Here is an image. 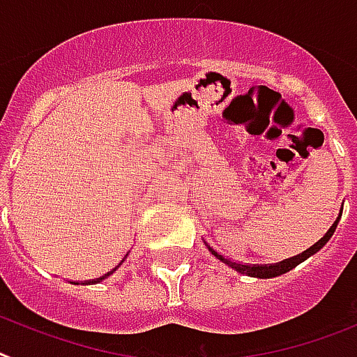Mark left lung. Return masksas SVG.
I'll return each instance as SVG.
<instances>
[{
	"mask_svg": "<svg viewBox=\"0 0 357 357\" xmlns=\"http://www.w3.org/2000/svg\"><path fill=\"white\" fill-rule=\"evenodd\" d=\"M335 228H337V220H335L334 225H332V228L328 229V231H326V235H325V237L321 238V241H317V243L314 244V246H312V248H308V250H306V252H303L301 255H296V257H290V259H287V261H282V263H278V264H270V266H268V264H253V266H250V264H238V263H231V261H229V259L222 257V255H220V253H217V252H215L213 248H210V246H208V248H210V252L213 253L215 257H217V259H220V261H222V263H226V264H228V266L235 268V270H237V272H241V273H246V275H250V278L270 279V278H278V275H281V273H287V272H290L291 268H296L297 264H299V263H303V261H305V259H308V257H310V255H314V253H316V252H319V250L323 248V246H325L326 243H328V238H331L332 235H334Z\"/></svg>",
	"mask_w": 357,
	"mask_h": 357,
	"instance_id": "left-lung-1",
	"label": "left lung"
}]
</instances>
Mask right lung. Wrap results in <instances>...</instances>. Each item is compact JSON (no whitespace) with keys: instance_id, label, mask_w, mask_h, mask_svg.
Returning a JSON list of instances; mask_svg holds the SVG:
<instances>
[{"instance_id":"1","label":"right lung","mask_w":357,"mask_h":357,"mask_svg":"<svg viewBox=\"0 0 357 357\" xmlns=\"http://www.w3.org/2000/svg\"><path fill=\"white\" fill-rule=\"evenodd\" d=\"M114 270H116V268H114ZM114 270H113V272H114ZM113 272L105 273V275H102V278H100V279H96V281H89V282H100V281H104V279H105V278H109V275H111V273H113Z\"/></svg>"}]
</instances>
